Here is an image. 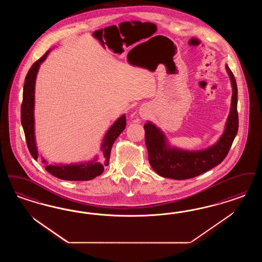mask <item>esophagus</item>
<instances>
[{
    "mask_svg": "<svg viewBox=\"0 0 262 262\" xmlns=\"http://www.w3.org/2000/svg\"><path fill=\"white\" fill-rule=\"evenodd\" d=\"M139 113H140V115H141L143 119H145L147 116H148V111H147L146 109H141Z\"/></svg>",
    "mask_w": 262,
    "mask_h": 262,
    "instance_id": "esophagus-1",
    "label": "esophagus"
}]
</instances>
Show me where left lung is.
Returning <instances> with one entry per match:
<instances>
[{
  "label": "left lung",
  "mask_w": 262,
  "mask_h": 262,
  "mask_svg": "<svg viewBox=\"0 0 262 262\" xmlns=\"http://www.w3.org/2000/svg\"><path fill=\"white\" fill-rule=\"evenodd\" d=\"M232 84V102L225 130L220 140L212 146L201 151H184L171 148L166 136L150 122L144 125L145 144L152 168L163 178L177 180L195 178L220 165L227 156L234 138L238 133L239 119L237 111L238 89L235 77L226 65Z\"/></svg>",
  "instance_id": "1"
}]
</instances>
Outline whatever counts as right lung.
Listing matches in <instances>:
<instances>
[{"mask_svg": "<svg viewBox=\"0 0 262 262\" xmlns=\"http://www.w3.org/2000/svg\"><path fill=\"white\" fill-rule=\"evenodd\" d=\"M50 51L42 55L40 59L34 63L25 77L23 86V98L21 104V125L23 126L26 143L32 157L38 160L39 154L35 141L34 132V102H35V81L39 67L41 63L47 58ZM126 116L120 117L112 126L108 129L105 136L101 150L102 156L100 161L97 162V158L89 163L72 164V165H46V170L55 178L71 180V181H84L91 180L100 176L106 166L109 165V159L111 149L115 142L116 138L122 134L126 127ZM43 164H47L46 160L42 159Z\"/></svg>", "mask_w": 262, "mask_h": 262, "instance_id": "right-lung-1", "label": "right lung"}]
</instances>
